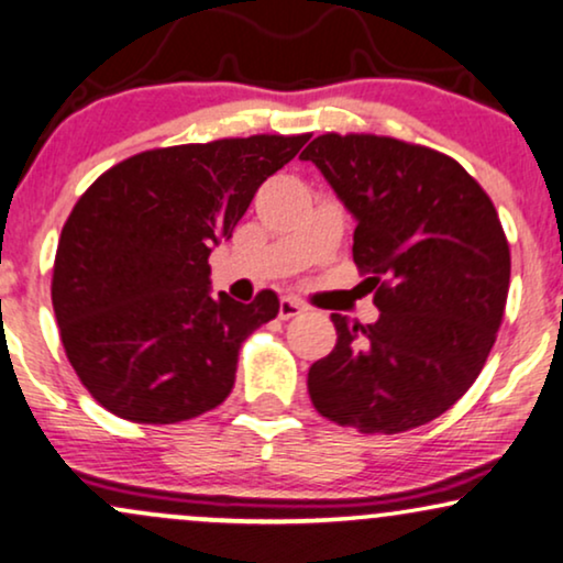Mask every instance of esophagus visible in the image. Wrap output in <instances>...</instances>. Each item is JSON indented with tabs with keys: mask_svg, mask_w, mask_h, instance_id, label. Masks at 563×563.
I'll list each match as a JSON object with an SVG mask.
<instances>
[{
	"mask_svg": "<svg viewBox=\"0 0 563 563\" xmlns=\"http://www.w3.org/2000/svg\"><path fill=\"white\" fill-rule=\"evenodd\" d=\"M303 311H306V306L301 301H296V298H283L277 314H280V319H294L298 314H303Z\"/></svg>",
	"mask_w": 563,
	"mask_h": 563,
	"instance_id": "obj_1",
	"label": "esophagus"
}]
</instances>
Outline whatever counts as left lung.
<instances>
[{"instance_id":"1","label":"left lung","mask_w":563,"mask_h":563,"mask_svg":"<svg viewBox=\"0 0 563 563\" xmlns=\"http://www.w3.org/2000/svg\"><path fill=\"white\" fill-rule=\"evenodd\" d=\"M301 161L353 216V262L379 309L374 324L332 314L311 402L361 433L429 423L478 379L504 319L511 260L494 202L450 155L393 137L322 134Z\"/></svg>"}]
</instances>
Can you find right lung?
Returning <instances> with one entry per match:
<instances>
[{"mask_svg": "<svg viewBox=\"0 0 563 563\" xmlns=\"http://www.w3.org/2000/svg\"><path fill=\"white\" fill-rule=\"evenodd\" d=\"M309 134H254L132 155L77 199L54 260L64 351L88 393L134 423H179L218 408L239 347L277 317L210 294V252Z\"/></svg>", "mask_w": 563, "mask_h": 563, "instance_id": "right-lung-1", "label": "right lung"}]
</instances>
